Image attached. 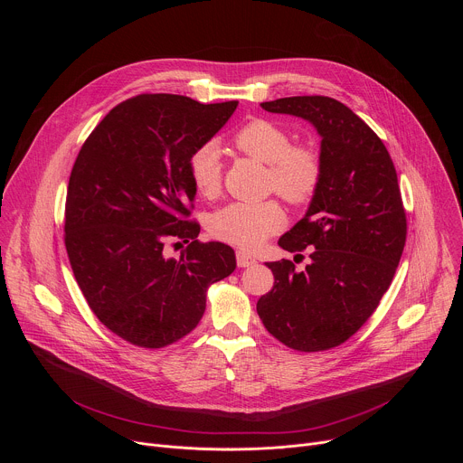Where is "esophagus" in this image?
<instances>
[{
  "label": "esophagus",
  "mask_w": 463,
  "mask_h": 463,
  "mask_svg": "<svg viewBox=\"0 0 463 463\" xmlns=\"http://www.w3.org/2000/svg\"><path fill=\"white\" fill-rule=\"evenodd\" d=\"M236 263H238V268H250V266H254L256 260L249 252L238 250L236 252Z\"/></svg>",
  "instance_id": "34e87169"
}]
</instances>
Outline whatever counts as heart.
Masks as SVG:
<instances>
[{"instance_id":"obj_1","label":"heart","mask_w":463,"mask_h":463,"mask_svg":"<svg viewBox=\"0 0 463 463\" xmlns=\"http://www.w3.org/2000/svg\"><path fill=\"white\" fill-rule=\"evenodd\" d=\"M232 146L250 159L268 165L269 186L289 203H304L320 181V159L307 146H293L288 131L266 118L243 124L232 136ZM188 175L195 192L214 197L222 186V152L205 143L188 157ZM286 223L275 202L231 203L209 218V232L241 249H256Z\"/></svg>"}]
</instances>
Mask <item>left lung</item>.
I'll list each match as a JSON object with an SVG mask.
<instances>
[{"label": "left lung", "mask_w": 463, "mask_h": 463, "mask_svg": "<svg viewBox=\"0 0 463 463\" xmlns=\"http://www.w3.org/2000/svg\"><path fill=\"white\" fill-rule=\"evenodd\" d=\"M260 106L317 129L320 181L304 218L279 240L289 252L307 247L311 261L300 273L289 260L268 263L275 286L256 311L293 350L335 348L375 311L402 260L407 218L398 174L372 128L335 99L286 97Z\"/></svg>", "instance_id": "obj_1"}]
</instances>
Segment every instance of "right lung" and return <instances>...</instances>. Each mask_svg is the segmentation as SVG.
<instances>
[{
	"mask_svg": "<svg viewBox=\"0 0 463 463\" xmlns=\"http://www.w3.org/2000/svg\"><path fill=\"white\" fill-rule=\"evenodd\" d=\"M238 102L139 95L115 106L91 131L71 170L65 249L97 318L124 341L163 348L202 320L211 284L236 269L234 250L197 241L186 222L195 188L188 157L209 143ZM168 237L188 242L175 260Z\"/></svg>",
	"mask_w": 463,
	"mask_h": 463,
	"instance_id": "right-lung-1",
	"label": "right lung"
}]
</instances>
